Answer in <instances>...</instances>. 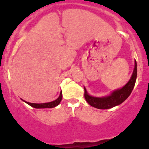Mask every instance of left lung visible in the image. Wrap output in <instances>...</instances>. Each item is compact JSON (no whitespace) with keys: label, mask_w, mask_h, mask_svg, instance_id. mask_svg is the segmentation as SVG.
I'll use <instances>...</instances> for the list:
<instances>
[{"label":"left lung","mask_w":149,"mask_h":149,"mask_svg":"<svg viewBox=\"0 0 149 149\" xmlns=\"http://www.w3.org/2000/svg\"><path fill=\"white\" fill-rule=\"evenodd\" d=\"M137 77V64L135 60V66L132 77L130 81L128 82L122 89H118L113 91L110 95L103 97H95L88 95L86 89H85V98L90 105L97 109H106L113 107L116 105L121 104L130 95L134 87L136 80Z\"/></svg>","instance_id":"left-lung-1"}]
</instances>
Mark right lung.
Returning <instances> with one entry per match:
<instances>
[{"label":"right lung","mask_w":149,"mask_h":149,"mask_svg":"<svg viewBox=\"0 0 149 149\" xmlns=\"http://www.w3.org/2000/svg\"><path fill=\"white\" fill-rule=\"evenodd\" d=\"M62 91L60 92V96L58 97V98L57 100H56L55 101H51V102L49 103H29L27 102V101H25V103H27L28 105H29L30 106L35 107V108H52V107H54L56 106H57L60 103V101L62 100Z\"/></svg>","instance_id":"obj_1"}]
</instances>
